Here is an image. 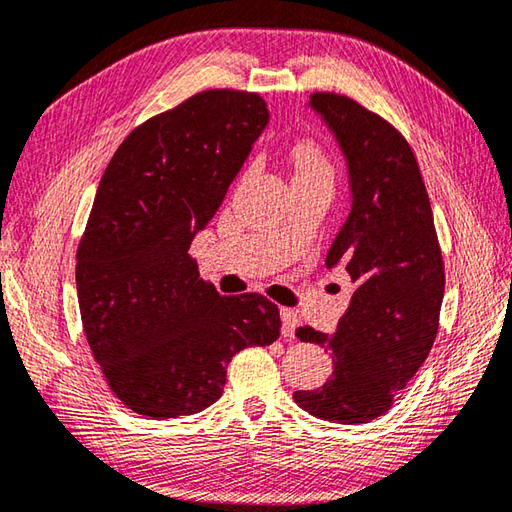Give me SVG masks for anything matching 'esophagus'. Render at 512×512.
<instances>
[{
	"label": "esophagus",
	"instance_id": "34e87169",
	"mask_svg": "<svg viewBox=\"0 0 512 512\" xmlns=\"http://www.w3.org/2000/svg\"><path fill=\"white\" fill-rule=\"evenodd\" d=\"M279 315H282V335L293 339L295 337V330L299 326V315L295 313L293 308H282L279 310Z\"/></svg>",
	"mask_w": 512,
	"mask_h": 512
}]
</instances>
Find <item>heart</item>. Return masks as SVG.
Wrapping results in <instances>:
<instances>
[{
  "label": "heart",
  "mask_w": 512,
  "mask_h": 512,
  "mask_svg": "<svg viewBox=\"0 0 512 512\" xmlns=\"http://www.w3.org/2000/svg\"><path fill=\"white\" fill-rule=\"evenodd\" d=\"M290 155H293L295 164V179H324V182H333V162H330L328 153L317 139H297L293 150H290Z\"/></svg>",
  "instance_id": "1"
}]
</instances>
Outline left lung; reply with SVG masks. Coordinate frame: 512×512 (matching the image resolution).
<instances>
[{
  "instance_id": "1",
  "label": "left lung",
  "mask_w": 512,
  "mask_h": 512,
  "mask_svg": "<svg viewBox=\"0 0 512 512\" xmlns=\"http://www.w3.org/2000/svg\"><path fill=\"white\" fill-rule=\"evenodd\" d=\"M310 106L342 146L353 206L326 255L355 284L335 335L302 326L297 337L333 350L322 388L295 390L299 408L339 424H366L395 404L430 353L444 299V257L413 148L382 115L337 93Z\"/></svg>"
}]
</instances>
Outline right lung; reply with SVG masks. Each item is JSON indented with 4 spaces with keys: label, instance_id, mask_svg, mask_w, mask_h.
<instances>
[{
    "label": "right lung",
    "instance_id": "obj_1",
    "mask_svg": "<svg viewBox=\"0 0 512 512\" xmlns=\"http://www.w3.org/2000/svg\"><path fill=\"white\" fill-rule=\"evenodd\" d=\"M266 124L257 93L202 90L137 126L106 166L77 246V299L106 384L137 415L199 413L239 350L279 337L270 299L219 295L188 253Z\"/></svg>",
    "mask_w": 512,
    "mask_h": 512
}]
</instances>
